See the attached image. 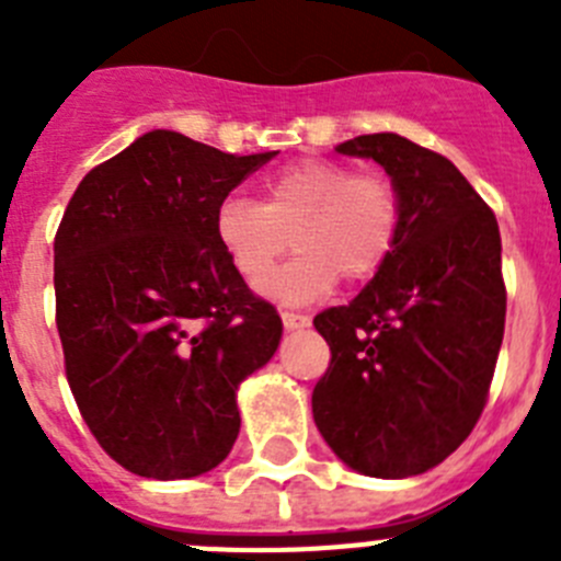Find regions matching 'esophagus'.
Returning <instances> with one entry per match:
<instances>
[{
	"label": "esophagus",
	"mask_w": 561,
	"mask_h": 561,
	"mask_svg": "<svg viewBox=\"0 0 561 561\" xmlns=\"http://www.w3.org/2000/svg\"><path fill=\"white\" fill-rule=\"evenodd\" d=\"M280 320H284L286 331H297V329H306V325H311V317L297 314V311H280Z\"/></svg>",
	"instance_id": "1"
}]
</instances>
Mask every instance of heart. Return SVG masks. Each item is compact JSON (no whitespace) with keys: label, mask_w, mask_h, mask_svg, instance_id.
<instances>
[{"label":"heart","mask_w":561,"mask_h":561,"mask_svg":"<svg viewBox=\"0 0 561 561\" xmlns=\"http://www.w3.org/2000/svg\"><path fill=\"white\" fill-rule=\"evenodd\" d=\"M401 216V191L388 173H354L336 160L306 157L266 180L264 202L241 193L221 199L213 230L247 284L263 280L291 240L298 255L265 276L261 291L284 304H309L334 289L336 277L362 284L388 264Z\"/></svg>","instance_id":"b5f03b06"}]
</instances>
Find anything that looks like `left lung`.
Masks as SVG:
<instances>
[{
  "mask_svg": "<svg viewBox=\"0 0 561 561\" xmlns=\"http://www.w3.org/2000/svg\"><path fill=\"white\" fill-rule=\"evenodd\" d=\"M401 191L393 255L348 306L314 317L331 348L311 413L336 458L370 478H413L449 458L489 399L505 329L492 207L440 153L399 134L336 146Z\"/></svg>",
  "mask_w": 561,
  "mask_h": 561,
  "instance_id": "8db88e82",
  "label": "left lung"
}]
</instances>
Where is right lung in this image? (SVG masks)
<instances>
[{
	"label": "right lung",
	"mask_w": 561,
	"mask_h": 561,
	"mask_svg": "<svg viewBox=\"0 0 561 561\" xmlns=\"http://www.w3.org/2000/svg\"><path fill=\"white\" fill-rule=\"evenodd\" d=\"M277 151L225 153L153 128L87 173L56 232V325L69 390L112 460L196 478L238 438V385L284 334L216 241L232 187Z\"/></svg>",
	"instance_id": "obj_1"
}]
</instances>
